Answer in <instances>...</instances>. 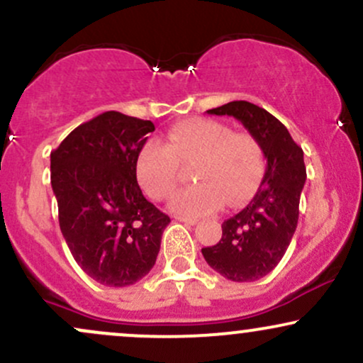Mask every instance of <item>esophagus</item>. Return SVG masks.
Segmentation results:
<instances>
[{
  "instance_id": "obj_1",
  "label": "esophagus",
  "mask_w": 363,
  "mask_h": 363,
  "mask_svg": "<svg viewBox=\"0 0 363 363\" xmlns=\"http://www.w3.org/2000/svg\"><path fill=\"white\" fill-rule=\"evenodd\" d=\"M176 218L179 220V222H182L186 225H196V223H198V220L191 218V216H176Z\"/></svg>"
}]
</instances>
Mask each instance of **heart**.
I'll use <instances>...</instances> for the list:
<instances>
[{"mask_svg":"<svg viewBox=\"0 0 363 363\" xmlns=\"http://www.w3.org/2000/svg\"><path fill=\"white\" fill-rule=\"evenodd\" d=\"M193 162L198 184L181 189L170 201V210L191 218L213 213L223 203L228 208L247 203L264 174V153L251 133L201 118L179 121L165 143L148 140L136 158V174L150 198L165 199L176 189L181 164Z\"/></svg>","mask_w":363,"mask_h":363,"instance_id":"heart-1","label":"heart"}]
</instances>
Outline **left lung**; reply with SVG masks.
Here are the masks:
<instances>
[{
    "instance_id": "1",
    "label": "left lung",
    "mask_w": 363,
    "mask_h": 363,
    "mask_svg": "<svg viewBox=\"0 0 363 363\" xmlns=\"http://www.w3.org/2000/svg\"><path fill=\"white\" fill-rule=\"evenodd\" d=\"M208 114L240 121L259 141L268 160L251 203L222 223L218 244L201 249L208 264L227 280L256 281L277 268L297 228L298 203L307 177L303 152L280 121L251 102H228Z\"/></svg>"
}]
</instances>
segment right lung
<instances>
[{"label":"right lung","instance_id":"1","mask_svg":"<svg viewBox=\"0 0 363 363\" xmlns=\"http://www.w3.org/2000/svg\"><path fill=\"white\" fill-rule=\"evenodd\" d=\"M152 131V121L107 111L51 152L62 237L78 266L106 286H128L148 274L170 222L136 181V158Z\"/></svg>","mask_w":363,"mask_h":363}]
</instances>
